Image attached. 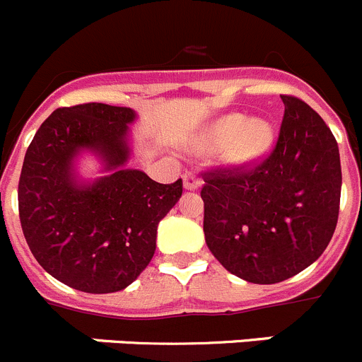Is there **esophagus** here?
Here are the masks:
<instances>
[{"mask_svg":"<svg viewBox=\"0 0 362 362\" xmlns=\"http://www.w3.org/2000/svg\"><path fill=\"white\" fill-rule=\"evenodd\" d=\"M202 185V178H198L194 173H185L184 175V187L187 191H194Z\"/></svg>","mask_w":362,"mask_h":362,"instance_id":"obj_1","label":"esophagus"}]
</instances>
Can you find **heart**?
Returning a JSON list of instances; mask_svg holds the SVG:
<instances>
[{"instance_id": "obj_1", "label": "heart", "mask_w": 362, "mask_h": 362, "mask_svg": "<svg viewBox=\"0 0 362 362\" xmlns=\"http://www.w3.org/2000/svg\"><path fill=\"white\" fill-rule=\"evenodd\" d=\"M275 143V128L264 117H246L232 112L219 116L204 130L200 144L205 150H219L225 164L252 168L261 162Z\"/></svg>"}]
</instances>
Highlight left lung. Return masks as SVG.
I'll use <instances>...</instances> for the list:
<instances>
[{"label":"left lung","mask_w":362,"mask_h":362,"mask_svg":"<svg viewBox=\"0 0 362 362\" xmlns=\"http://www.w3.org/2000/svg\"><path fill=\"white\" fill-rule=\"evenodd\" d=\"M284 119L268 158L253 170L205 173V243L232 275L276 284L325 252L341 198L339 148L305 101L280 96Z\"/></svg>","instance_id":"1"}]
</instances>
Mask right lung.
I'll list each match as a JSON object with an SVG mask.
<instances>
[{
	"label": "right lung",
	"instance_id": "1",
	"mask_svg": "<svg viewBox=\"0 0 362 362\" xmlns=\"http://www.w3.org/2000/svg\"><path fill=\"white\" fill-rule=\"evenodd\" d=\"M135 110L105 103L57 109L26 150L19 219L33 257L57 280L83 293H116L150 264L157 227L182 197V180L158 184L128 168ZM83 153L101 177L78 173Z\"/></svg>",
	"mask_w": 362,
	"mask_h": 362
}]
</instances>
